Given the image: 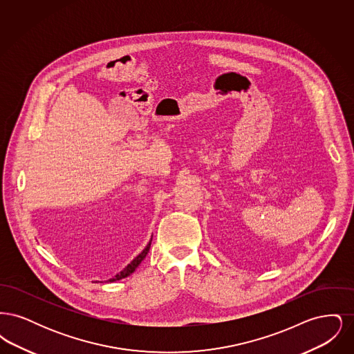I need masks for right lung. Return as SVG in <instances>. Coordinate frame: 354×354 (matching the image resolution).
I'll use <instances>...</instances> for the list:
<instances>
[{"label": "right lung", "mask_w": 354, "mask_h": 354, "mask_svg": "<svg viewBox=\"0 0 354 354\" xmlns=\"http://www.w3.org/2000/svg\"><path fill=\"white\" fill-rule=\"evenodd\" d=\"M150 245H151V241L147 244V247L142 251V252L139 253L136 257H135L134 260L124 268V270H122V272H119L118 274H115L113 279H110V280H107V281H110V283H114V281H117V280H120V279H124V277H127V276H130L135 270H136V267L142 263V260L146 257V254L149 253L150 251Z\"/></svg>", "instance_id": "right-lung-1"}]
</instances>
